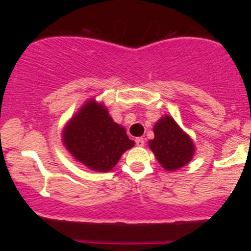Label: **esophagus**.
Returning <instances> with one entry per match:
<instances>
[{
	"label": "esophagus",
	"mask_w": 251,
	"mask_h": 251,
	"mask_svg": "<svg viewBox=\"0 0 251 251\" xmlns=\"http://www.w3.org/2000/svg\"><path fill=\"white\" fill-rule=\"evenodd\" d=\"M136 144H137L138 147H143L144 146V138L143 137L136 138Z\"/></svg>",
	"instance_id": "esophagus-1"
}]
</instances>
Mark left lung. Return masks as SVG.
I'll use <instances>...</instances> for the list:
<instances>
[{"label": "left lung", "mask_w": 251, "mask_h": 251, "mask_svg": "<svg viewBox=\"0 0 251 251\" xmlns=\"http://www.w3.org/2000/svg\"><path fill=\"white\" fill-rule=\"evenodd\" d=\"M160 165L173 171L191 161L194 154L193 142L179 128L171 116H164L154 126V140L149 141Z\"/></svg>", "instance_id": "obj_1"}]
</instances>
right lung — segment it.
I'll return each mask as SVG.
<instances>
[{
  "instance_id": "add662e5",
  "label": "right lung",
  "mask_w": 251,
  "mask_h": 251,
  "mask_svg": "<svg viewBox=\"0 0 251 251\" xmlns=\"http://www.w3.org/2000/svg\"><path fill=\"white\" fill-rule=\"evenodd\" d=\"M63 142L77 161L100 173L111 170L124 151L135 144L125 128L114 123L108 110L95 100L86 103L70 120Z\"/></svg>"
}]
</instances>
